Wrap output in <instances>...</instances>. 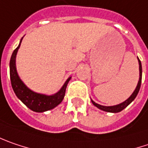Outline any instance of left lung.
<instances>
[{
	"label": "left lung",
	"instance_id": "left-lung-1",
	"mask_svg": "<svg viewBox=\"0 0 148 148\" xmlns=\"http://www.w3.org/2000/svg\"><path fill=\"white\" fill-rule=\"evenodd\" d=\"M138 63H139V71H140V77H139V80H138V83H137V85L136 87V90H134V92L132 94V95L127 99L126 100H125L124 102L119 104V105H116V106H101V105H99L97 103H95V101H93L91 100L92 103L95 106H96L97 108L100 109L104 111H106V112H112V113H117V112H120L122 110L126 108V106L128 105H130L134 99L136 97L138 92H139V90H140V87H141V83H142V74H143V69H142V64H141V61L140 59L138 58Z\"/></svg>",
	"mask_w": 148,
	"mask_h": 148
}]
</instances>
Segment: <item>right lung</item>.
Masks as SVG:
<instances>
[{"label":"right lung","mask_w":148,"mask_h":148,"mask_svg":"<svg viewBox=\"0 0 148 148\" xmlns=\"http://www.w3.org/2000/svg\"><path fill=\"white\" fill-rule=\"evenodd\" d=\"M22 38L20 41L18 47L13 51L10 60V78L12 89L17 98L32 110L35 112H44L52 110L56 107L58 105H59L62 102V100H64V97L65 95L66 87L71 77H69L66 80L59 91L52 95L38 94L28 89L25 85V84L21 80L16 68V56L18 49L20 48Z\"/></svg>","instance_id":"obj_1"}]
</instances>
